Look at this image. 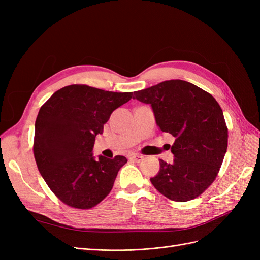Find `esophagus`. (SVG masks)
Segmentation results:
<instances>
[{
    "instance_id": "1",
    "label": "esophagus",
    "mask_w": 260,
    "mask_h": 260,
    "mask_svg": "<svg viewBox=\"0 0 260 260\" xmlns=\"http://www.w3.org/2000/svg\"><path fill=\"white\" fill-rule=\"evenodd\" d=\"M143 158H144V156H143V155H140V154H135V155H132V156H131V159H132V160H135V161H137V162L142 161V160H143Z\"/></svg>"
}]
</instances>
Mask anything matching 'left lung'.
<instances>
[{
  "label": "left lung",
  "mask_w": 260,
  "mask_h": 260,
  "mask_svg": "<svg viewBox=\"0 0 260 260\" xmlns=\"http://www.w3.org/2000/svg\"><path fill=\"white\" fill-rule=\"evenodd\" d=\"M133 99L151 105L159 129L175 137L174 162L159 159L152 184L172 201L198 198L215 181L228 147V128L218 102L198 85L179 79L136 91Z\"/></svg>",
  "instance_id": "8db88e82"
}]
</instances>
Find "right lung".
<instances>
[{
	"instance_id": "1",
	"label": "right lung",
	"mask_w": 260,
	"mask_h": 260,
	"mask_svg": "<svg viewBox=\"0 0 260 260\" xmlns=\"http://www.w3.org/2000/svg\"><path fill=\"white\" fill-rule=\"evenodd\" d=\"M132 92L72 84L55 92L39 111L34 154L39 171L57 198L70 207L92 208L112 191L124 156H93L95 137Z\"/></svg>"
}]
</instances>
